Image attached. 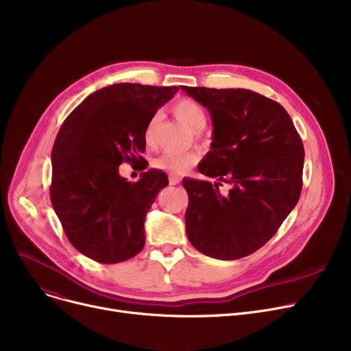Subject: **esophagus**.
<instances>
[{
  "label": "esophagus",
  "mask_w": 351,
  "mask_h": 351,
  "mask_svg": "<svg viewBox=\"0 0 351 351\" xmlns=\"http://www.w3.org/2000/svg\"><path fill=\"white\" fill-rule=\"evenodd\" d=\"M179 182H180V178L178 175H173V173L169 175V183H171V185H178Z\"/></svg>",
  "instance_id": "esophagus-1"
}]
</instances>
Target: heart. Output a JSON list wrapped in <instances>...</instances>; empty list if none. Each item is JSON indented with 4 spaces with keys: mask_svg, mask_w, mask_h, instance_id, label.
<instances>
[{
    "mask_svg": "<svg viewBox=\"0 0 351 351\" xmlns=\"http://www.w3.org/2000/svg\"><path fill=\"white\" fill-rule=\"evenodd\" d=\"M172 110L175 117L185 125L189 131L195 134L200 132L206 125V114L204 108L192 99H188V98L178 99L173 104ZM159 123H160L159 114H155L149 121H147L143 131V141L147 146H152L155 143ZM196 160H197V156L192 152H188V154L166 152L154 160V166L160 171L180 175L189 171Z\"/></svg>",
    "mask_w": 351,
    "mask_h": 351,
    "instance_id": "1",
    "label": "heart"
}]
</instances>
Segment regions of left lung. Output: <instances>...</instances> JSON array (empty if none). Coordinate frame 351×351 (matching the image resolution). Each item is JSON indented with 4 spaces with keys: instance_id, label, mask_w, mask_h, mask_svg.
Wrapping results in <instances>:
<instances>
[{
    "instance_id": "1",
    "label": "left lung",
    "mask_w": 351,
    "mask_h": 351,
    "mask_svg": "<svg viewBox=\"0 0 351 351\" xmlns=\"http://www.w3.org/2000/svg\"><path fill=\"white\" fill-rule=\"evenodd\" d=\"M208 108L212 151L197 166L217 178L183 179L189 196L186 234L195 249L220 261L249 256L266 245L298 205L304 147L286 109L257 92L182 86ZM222 182L230 191L220 193Z\"/></svg>"
}]
</instances>
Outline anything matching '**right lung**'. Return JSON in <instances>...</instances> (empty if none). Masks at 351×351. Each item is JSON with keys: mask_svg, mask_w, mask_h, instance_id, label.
Returning <instances> with one entry per match:
<instances>
[{"mask_svg": "<svg viewBox=\"0 0 351 351\" xmlns=\"http://www.w3.org/2000/svg\"><path fill=\"white\" fill-rule=\"evenodd\" d=\"M176 90L141 84L102 88L72 110L55 138L51 204L71 245L89 259L119 263L142 250L146 213L168 176L151 169L128 182L118 168L145 160V126Z\"/></svg>", "mask_w": 351, "mask_h": 351, "instance_id": "obj_1", "label": "right lung"}]
</instances>
